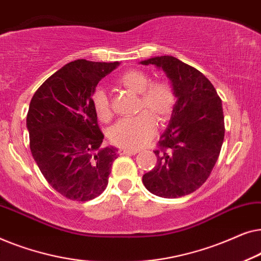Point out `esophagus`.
Masks as SVG:
<instances>
[{
	"label": "esophagus",
	"instance_id": "esophagus-1",
	"mask_svg": "<svg viewBox=\"0 0 261 261\" xmlns=\"http://www.w3.org/2000/svg\"><path fill=\"white\" fill-rule=\"evenodd\" d=\"M119 153L121 155H124V154H137L138 151L137 149H130V148H121Z\"/></svg>",
	"mask_w": 261,
	"mask_h": 261
}]
</instances>
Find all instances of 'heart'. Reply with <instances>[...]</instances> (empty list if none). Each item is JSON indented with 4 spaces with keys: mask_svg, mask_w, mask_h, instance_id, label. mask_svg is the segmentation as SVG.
Masks as SVG:
<instances>
[{
    "mask_svg": "<svg viewBox=\"0 0 261 261\" xmlns=\"http://www.w3.org/2000/svg\"><path fill=\"white\" fill-rule=\"evenodd\" d=\"M117 83L128 90L140 94L139 108L146 109L133 117H126L110 128L109 140L123 148L137 149L145 146L155 132V119L165 121L176 103L172 85L166 81L151 82V78L141 70H129L117 78ZM96 115L103 122L112 117L108 96L105 89L97 88L91 96Z\"/></svg>",
    "mask_w": 261,
    "mask_h": 261,
    "instance_id": "obj_1",
    "label": "heart"
}]
</instances>
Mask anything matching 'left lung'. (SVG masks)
<instances>
[{
  "instance_id": "1",
  "label": "left lung",
  "mask_w": 261,
  "mask_h": 261,
  "mask_svg": "<svg viewBox=\"0 0 261 261\" xmlns=\"http://www.w3.org/2000/svg\"><path fill=\"white\" fill-rule=\"evenodd\" d=\"M163 70L177 101L160 137L153 170L142 176L153 195L176 198L197 190L208 179L224 139L222 102L202 72L171 56L140 62Z\"/></svg>"
}]
</instances>
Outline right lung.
<instances>
[{"instance_id": "1", "label": "right lung", "mask_w": 261, "mask_h": 261, "mask_svg": "<svg viewBox=\"0 0 261 261\" xmlns=\"http://www.w3.org/2000/svg\"><path fill=\"white\" fill-rule=\"evenodd\" d=\"M120 65L78 59L47 78L32 97L26 126L32 155L48 184L64 197L89 201L108 185L117 148L101 147L91 96Z\"/></svg>"}]
</instances>
